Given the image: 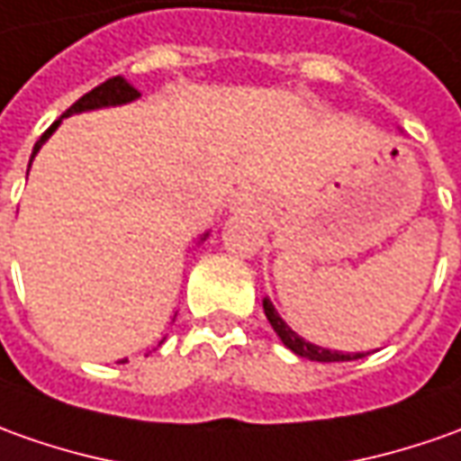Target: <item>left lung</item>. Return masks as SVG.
<instances>
[{
    "label": "left lung",
    "instance_id": "left-lung-1",
    "mask_svg": "<svg viewBox=\"0 0 461 461\" xmlns=\"http://www.w3.org/2000/svg\"><path fill=\"white\" fill-rule=\"evenodd\" d=\"M262 308H265V315H267V321L275 328V333L280 336L287 348L293 350L295 356H303V358H310V361H321V363H333V361H356V358H363V353H340V350H328L321 348V346H315V343H308L305 338H300L287 325V322L277 315V310L272 305L270 300L265 297L262 300Z\"/></svg>",
    "mask_w": 461,
    "mask_h": 461
}]
</instances>
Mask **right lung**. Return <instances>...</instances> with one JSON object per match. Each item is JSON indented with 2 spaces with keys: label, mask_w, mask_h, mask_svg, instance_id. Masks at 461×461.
Wrapping results in <instances>:
<instances>
[{
  "label": "right lung",
  "mask_w": 461,
  "mask_h": 461,
  "mask_svg": "<svg viewBox=\"0 0 461 461\" xmlns=\"http://www.w3.org/2000/svg\"><path fill=\"white\" fill-rule=\"evenodd\" d=\"M136 98H140L139 90L131 86L125 77L115 75V77H108L105 83H100L98 87H93V90H90V93H86V95L77 100V103H73L68 111L62 113V118H68V115H73V113L95 111V108H108V105H123V103H131V100H136ZM62 118H59V121H62ZM59 121H55V123L50 125L45 133L40 136V140L34 143V151H32V156H30V166H32V158L37 156V151L42 149V143H45V140L50 139L52 133H55V128L59 125ZM121 363H125V358Z\"/></svg>",
  "instance_id": "obj_1"
}]
</instances>
